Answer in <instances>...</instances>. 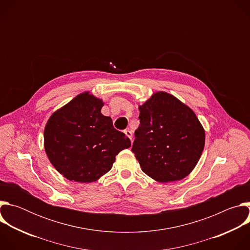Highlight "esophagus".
Masks as SVG:
<instances>
[{"label":"esophagus","mask_w":250,"mask_h":250,"mask_svg":"<svg viewBox=\"0 0 250 250\" xmlns=\"http://www.w3.org/2000/svg\"><path fill=\"white\" fill-rule=\"evenodd\" d=\"M125 133L126 134V136H127V137H129V138H130V140H132V132H131V130H129V129H125Z\"/></svg>","instance_id":"obj_1"}]
</instances>
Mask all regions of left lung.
<instances>
[{"label": "left lung", "instance_id": "left-lung-1", "mask_svg": "<svg viewBox=\"0 0 250 250\" xmlns=\"http://www.w3.org/2000/svg\"><path fill=\"white\" fill-rule=\"evenodd\" d=\"M139 126L131 147L141 170L167 183L181 180L197 165L205 130L195 113L174 96L158 92L139 105Z\"/></svg>", "mask_w": 250, "mask_h": 250}]
</instances>
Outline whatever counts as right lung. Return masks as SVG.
<instances>
[{
	"instance_id": "right-lung-1",
	"label": "right lung",
	"mask_w": 250,
	"mask_h": 250,
	"mask_svg": "<svg viewBox=\"0 0 250 250\" xmlns=\"http://www.w3.org/2000/svg\"><path fill=\"white\" fill-rule=\"evenodd\" d=\"M102 100L82 93L49 118L44 128L45 152L70 181L90 183L108 173L116 155L130 147L129 138L101 113Z\"/></svg>"
}]
</instances>
